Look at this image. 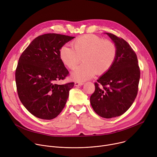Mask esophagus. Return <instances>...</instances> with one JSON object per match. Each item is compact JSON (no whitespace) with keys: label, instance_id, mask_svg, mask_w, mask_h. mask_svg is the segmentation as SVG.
<instances>
[{"label":"esophagus","instance_id":"esophagus-1","mask_svg":"<svg viewBox=\"0 0 157 157\" xmlns=\"http://www.w3.org/2000/svg\"><path fill=\"white\" fill-rule=\"evenodd\" d=\"M84 83L82 82H78V81H76L75 82V86H81Z\"/></svg>","mask_w":157,"mask_h":157}]
</instances>
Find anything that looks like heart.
Masks as SVG:
<instances>
[{"instance_id":"heart-1","label":"heart","mask_w":157,"mask_h":157,"mask_svg":"<svg viewBox=\"0 0 157 157\" xmlns=\"http://www.w3.org/2000/svg\"><path fill=\"white\" fill-rule=\"evenodd\" d=\"M73 48L63 46L59 50L61 61L70 69H74L81 62L83 63L76 69L71 77L76 81H84L93 78L96 73H106L115 62L117 49L109 40H103L93 34L82 36L72 42Z\"/></svg>"}]
</instances>
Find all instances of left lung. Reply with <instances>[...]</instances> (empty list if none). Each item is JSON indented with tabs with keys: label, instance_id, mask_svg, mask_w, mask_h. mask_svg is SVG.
<instances>
[{
	"label": "left lung",
	"instance_id": "left-lung-1",
	"mask_svg": "<svg viewBox=\"0 0 157 157\" xmlns=\"http://www.w3.org/2000/svg\"><path fill=\"white\" fill-rule=\"evenodd\" d=\"M106 34L117 47V58L109 70L94 83L90 103L99 116L111 118L123 115L134 102L140 70L136 54L129 44L113 34Z\"/></svg>",
	"mask_w": 157,
	"mask_h": 157
}]
</instances>
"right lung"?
Segmentation results:
<instances>
[{"instance_id":"obj_1","label":"right lung","mask_w":157,"mask_h":157,"mask_svg":"<svg viewBox=\"0 0 157 157\" xmlns=\"http://www.w3.org/2000/svg\"><path fill=\"white\" fill-rule=\"evenodd\" d=\"M74 38L54 33L39 36L20 56L16 70L18 96L25 108L37 118H55L65 106L75 83H56L69 75L59 58V50Z\"/></svg>"}]
</instances>
